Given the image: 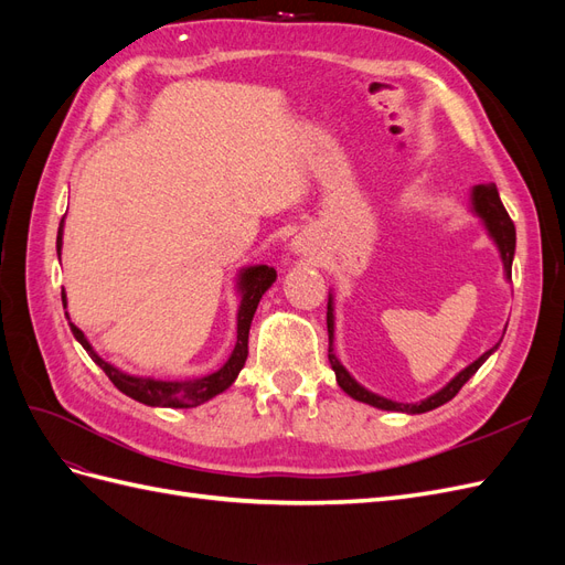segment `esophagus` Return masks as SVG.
<instances>
[{
    "label": "esophagus",
    "instance_id": "34e87169",
    "mask_svg": "<svg viewBox=\"0 0 565 565\" xmlns=\"http://www.w3.org/2000/svg\"><path fill=\"white\" fill-rule=\"evenodd\" d=\"M295 252L297 254H306V252H309V247H306L303 243H295Z\"/></svg>",
    "mask_w": 565,
    "mask_h": 565
}]
</instances>
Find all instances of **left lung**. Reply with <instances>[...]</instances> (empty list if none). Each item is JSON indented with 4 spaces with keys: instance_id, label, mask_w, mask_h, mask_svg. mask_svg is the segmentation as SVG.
Segmentation results:
<instances>
[{
    "instance_id": "1",
    "label": "left lung",
    "mask_w": 565,
    "mask_h": 565,
    "mask_svg": "<svg viewBox=\"0 0 565 565\" xmlns=\"http://www.w3.org/2000/svg\"><path fill=\"white\" fill-rule=\"evenodd\" d=\"M471 204H473V212L483 218V224H486L490 237L494 241V245H498L500 256H502V264H504V276H507V280H511V262H514V252H516V228H514V221L509 218L504 204L500 200L498 185H494V183L476 185L473 193H471ZM328 334H330L328 358H330V365H332V370L337 374V384L344 388L349 396L355 398V401L367 403V405L380 407V409H393V413H407V415L429 413V409L452 401L457 393H459V388L465 386L473 377V374L478 372V367H481L488 361L490 353L500 347V344H494L490 351H486L481 358H478V361H473L469 367L461 370L457 377H452L438 393H434V396L424 398L419 403H396V401H388L384 396H377V393H372L365 386L358 384L351 377V374L347 372V367L339 363V358L334 355V349H332V341H334V303H332V295L328 299Z\"/></svg>"
}]
</instances>
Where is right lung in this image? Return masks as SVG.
<instances>
[{"label": "right lung", "instance_id": "obj_1", "mask_svg": "<svg viewBox=\"0 0 565 565\" xmlns=\"http://www.w3.org/2000/svg\"><path fill=\"white\" fill-rule=\"evenodd\" d=\"M63 247V218L58 226V237H56V252L61 256ZM278 273L270 266H249L241 270V278H237V289H241V309H237V341L235 349L231 353L228 361L221 365L216 372L207 374V377H198V380H185V382H167V380H156V377H134V374H127L122 370H117L115 365L106 363L100 358L92 344L84 337V332L77 328V324L71 322V330L75 339L92 355V361L108 374V380L125 393V396L139 401L143 405L152 407H195L207 403L210 398L224 393L235 380L241 370L245 367L247 361V339H249V324L254 318L256 306H259V299L264 297L266 289L276 282ZM63 306H65V292H61ZM67 318V313H65Z\"/></svg>", "mask_w": 565, "mask_h": 565}]
</instances>
